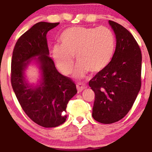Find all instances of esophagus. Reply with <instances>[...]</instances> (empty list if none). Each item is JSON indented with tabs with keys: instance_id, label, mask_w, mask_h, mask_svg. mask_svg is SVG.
<instances>
[{
	"instance_id": "obj_1",
	"label": "esophagus",
	"mask_w": 152,
	"mask_h": 152,
	"mask_svg": "<svg viewBox=\"0 0 152 152\" xmlns=\"http://www.w3.org/2000/svg\"><path fill=\"white\" fill-rule=\"evenodd\" d=\"M76 87H77V90H78V92H81L83 89L87 88L86 85L82 84V83H78L76 85Z\"/></svg>"
}]
</instances>
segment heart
Instances as JSON below:
<instances>
[{
  "mask_svg": "<svg viewBox=\"0 0 152 152\" xmlns=\"http://www.w3.org/2000/svg\"><path fill=\"white\" fill-rule=\"evenodd\" d=\"M61 45L53 48L52 56L58 68L65 75L71 74L74 56L78 63L74 76L83 78L90 72L95 74L107 67L116 50V38L106 27H74L63 31Z\"/></svg>",
  "mask_w": 152,
  "mask_h": 152,
  "instance_id": "obj_1",
  "label": "heart"
}]
</instances>
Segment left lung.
I'll use <instances>...</instances> for the list:
<instances>
[{
	"mask_svg": "<svg viewBox=\"0 0 152 152\" xmlns=\"http://www.w3.org/2000/svg\"><path fill=\"white\" fill-rule=\"evenodd\" d=\"M116 38L113 58L89 82L94 91L92 116L103 124L116 123L131 110L141 87L142 54L132 34L121 25L109 20Z\"/></svg>",
	"mask_w": 152,
	"mask_h": 152,
	"instance_id": "1",
	"label": "left lung"
}]
</instances>
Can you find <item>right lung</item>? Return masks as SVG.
I'll return each instance as SVG.
<instances>
[{"label": "right lung", "mask_w": 152, "mask_h": 152, "mask_svg": "<svg viewBox=\"0 0 152 152\" xmlns=\"http://www.w3.org/2000/svg\"><path fill=\"white\" fill-rule=\"evenodd\" d=\"M58 24L39 22L33 25L17 40L12 58V86L21 107L31 121L47 128L65 123L67 115L63 112L77 93L75 83L58 72L49 56L46 35ZM36 57L42 78L40 85L34 87L26 83L24 70Z\"/></svg>", "instance_id": "add662e5"}]
</instances>
